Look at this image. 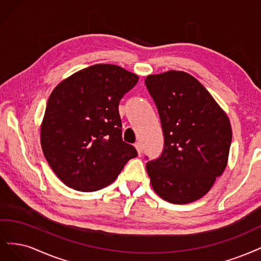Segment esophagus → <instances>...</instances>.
<instances>
[{"label":"esophagus","instance_id":"obj_1","mask_svg":"<svg viewBox=\"0 0 261 261\" xmlns=\"http://www.w3.org/2000/svg\"><path fill=\"white\" fill-rule=\"evenodd\" d=\"M134 147L137 148V150H138V154L139 155H141L142 154V152H143V149H142V145H141V143L140 142H137L136 144H134Z\"/></svg>","mask_w":261,"mask_h":261}]
</instances>
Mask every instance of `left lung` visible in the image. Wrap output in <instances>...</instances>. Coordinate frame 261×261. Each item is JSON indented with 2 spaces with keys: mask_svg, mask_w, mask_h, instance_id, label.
Segmentation results:
<instances>
[{
  "mask_svg": "<svg viewBox=\"0 0 261 261\" xmlns=\"http://www.w3.org/2000/svg\"><path fill=\"white\" fill-rule=\"evenodd\" d=\"M145 85L165 138L162 155L146 164L150 183L169 203H192L207 194L225 169L232 141L230 120L188 72L149 74Z\"/></svg>",
  "mask_w": 261,
  "mask_h": 261,
  "instance_id": "8db88e82",
  "label": "left lung"
}]
</instances>
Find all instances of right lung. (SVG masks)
<instances>
[{
	"instance_id": "right-lung-1",
	"label": "right lung",
	"mask_w": 261,
	"mask_h": 261,
	"mask_svg": "<svg viewBox=\"0 0 261 261\" xmlns=\"http://www.w3.org/2000/svg\"><path fill=\"white\" fill-rule=\"evenodd\" d=\"M139 81L136 73L96 64L63 80L47 100L41 146L67 187L94 192L116 180L137 149L122 141L118 106Z\"/></svg>"
}]
</instances>
